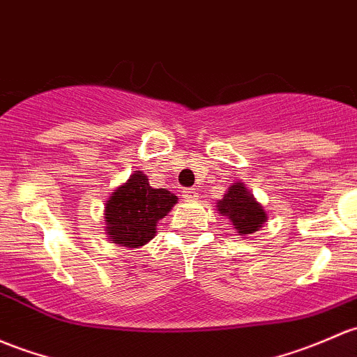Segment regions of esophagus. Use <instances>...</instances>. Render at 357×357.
Returning a JSON list of instances; mask_svg holds the SVG:
<instances>
[{"label":"esophagus","instance_id":"obj_1","mask_svg":"<svg viewBox=\"0 0 357 357\" xmlns=\"http://www.w3.org/2000/svg\"><path fill=\"white\" fill-rule=\"evenodd\" d=\"M197 197H198V193L193 188L183 190V198H185V200H195Z\"/></svg>","mask_w":357,"mask_h":357}]
</instances>
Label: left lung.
Wrapping results in <instances>:
<instances>
[{
  "instance_id": "8db88e82",
  "label": "left lung",
  "mask_w": 357,
  "mask_h": 357,
  "mask_svg": "<svg viewBox=\"0 0 357 357\" xmlns=\"http://www.w3.org/2000/svg\"><path fill=\"white\" fill-rule=\"evenodd\" d=\"M217 207L222 215L231 219L232 226L241 234H251L258 231L267 219L261 205L255 202L253 195L241 183H234Z\"/></svg>"
}]
</instances>
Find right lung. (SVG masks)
<instances>
[{"label": "right lung", "mask_w": 357, "mask_h": 357, "mask_svg": "<svg viewBox=\"0 0 357 357\" xmlns=\"http://www.w3.org/2000/svg\"><path fill=\"white\" fill-rule=\"evenodd\" d=\"M176 202L171 191L152 188L147 176L133 172L106 204L107 236L121 246H144L155 236L157 222Z\"/></svg>", "instance_id": "1"}]
</instances>
